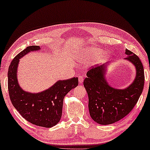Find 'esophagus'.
Instances as JSON below:
<instances>
[{"label": "esophagus", "instance_id": "obj_1", "mask_svg": "<svg viewBox=\"0 0 150 150\" xmlns=\"http://www.w3.org/2000/svg\"><path fill=\"white\" fill-rule=\"evenodd\" d=\"M78 81H79L80 83L83 82V81H84V77L81 76H80L78 77Z\"/></svg>", "mask_w": 150, "mask_h": 150}]
</instances>
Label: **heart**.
<instances>
[{
    "mask_svg": "<svg viewBox=\"0 0 150 150\" xmlns=\"http://www.w3.org/2000/svg\"><path fill=\"white\" fill-rule=\"evenodd\" d=\"M100 54V50H98V49H91L90 50V54L93 56H97L98 55H99Z\"/></svg>",
    "mask_w": 150,
    "mask_h": 150,
    "instance_id": "obj_1",
    "label": "heart"
}]
</instances>
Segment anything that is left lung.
Masks as SVG:
<instances>
[{
  "mask_svg": "<svg viewBox=\"0 0 150 150\" xmlns=\"http://www.w3.org/2000/svg\"><path fill=\"white\" fill-rule=\"evenodd\" d=\"M126 59L135 65L136 77L124 90L110 87L105 79V66H94L86 73L84 86L89 98V112L94 121L102 125L115 123L130 112L137 104L144 86V71L139 58L126 50Z\"/></svg>",
  "mask_w": 150,
  "mask_h": 150,
  "instance_id": "left-lung-1",
  "label": "left lung"
}]
</instances>
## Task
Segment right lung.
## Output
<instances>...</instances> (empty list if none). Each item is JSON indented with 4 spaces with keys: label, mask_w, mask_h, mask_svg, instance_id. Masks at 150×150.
I'll return each mask as SVG.
<instances>
[{
    "label": "right lung",
    "mask_w": 150,
    "mask_h": 150,
    "mask_svg": "<svg viewBox=\"0 0 150 150\" xmlns=\"http://www.w3.org/2000/svg\"><path fill=\"white\" fill-rule=\"evenodd\" d=\"M39 49L38 46H28L12 60L8 71V94L14 107L26 120L36 126L51 127L60 121L64 98L77 86L78 78L74 77L59 80L49 89L38 94H31L22 90L16 76L19 59L30 51Z\"/></svg>",
    "instance_id": "1"
}]
</instances>
